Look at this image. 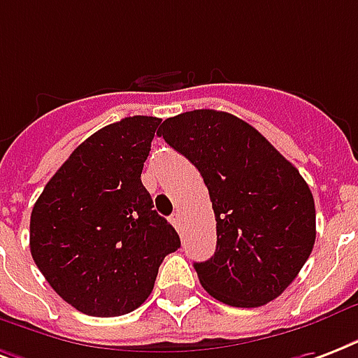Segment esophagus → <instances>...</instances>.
Returning <instances> with one entry per match:
<instances>
[{
  "instance_id": "34e87169",
  "label": "esophagus",
  "mask_w": 358,
  "mask_h": 358,
  "mask_svg": "<svg viewBox=\"0 0 358 358\" xmlns=\"http://www.w3.org/2000/svg\"><path fill=\"white\" fill-rule=\"evenodd\" d=\"M171 223H173L174 229H176V231H182V217H180L178 212H176V214L171 215Z\"/></svg>"
}]
</instances>
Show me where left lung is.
I'll use <instances>...</instances> for the list:
<instances>
[{"mask_svg":"<svg viewBox=\"0 0 358 358\" xmlns=\"http://www.w3.org/2000/svg\"><path fill=\"white\" fill-rule=\"evenodd\" d=\"M157 135L197 167L215 215L214 255L199 282L234 308L278 299L310 257L315 204L304 178L255 127L222 110L167 118Z\"/></svg>","mask_w":358,"mask_h":358,"instance_id":"left-lung-1","label":"left lung"}]
</instances>
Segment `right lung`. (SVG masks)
Listing matches in <instances>:
<instances>
[{"label":"right lung","mask_w":358,"mask_h":358,"mask_svg":"<svg viewBox=\"0 0 358 358\" xmlns=\"http://www.w3.org/2000/svg\"><path fill=\"white\" fill-rule=\"evenodd\" d=\"M159 118L95 131L58 169L31 210L29 250L50 287L78 312L116 317L143 304L159 264L180 248L143 185Z\"/></svg>","instance_id":"1"}]
</instances>
